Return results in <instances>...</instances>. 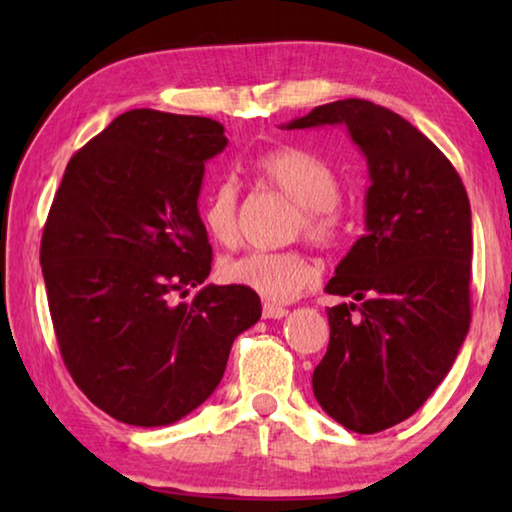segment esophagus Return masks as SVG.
<instances>
[{"mask_svg": "<svg viewBox=\"0 0 512 512\" xmlns=\"http://www.w3.org/2000/svg\"><path fill=\"white\" fill-rule=\"evenodd\" d=\"M262 314H264V318H284L289 314V311L280 307V305H271V302H264Z\"/></svg>", "mask_w": 512, "mask_h": 512, "instance_id": "1", "label": "esophagus"}]
</instances>
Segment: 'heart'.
<instances>
[{
    "instance_id": "1",
    "label": "heart",
    "mask_w": 512,
    "mask_h": 512,
    "mask_svg": "<svg viewBox=\"0 0 512 512\" xmlns=\"http://www.w3.org/2000/svg\"><path fill=\"white\" fill-rule=\"evenodd\" d=\"M257 176L300 205L296 230L318 246L334 244L341 235V178L329 162L300 146H277L255 160ZM201 223L219 246L232 248L241 237V203L235 180L216 183L201 205ZM221 277L273 302L302 296L316 282L318 271L298 250L266 253L253 250L221 264Z\"/></svg>"
}]
</instances>
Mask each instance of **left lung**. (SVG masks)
<instances>
[{
  "instance_id": "8db88e82",
  "label": "left lung",
  "mask_w": 512,
  "mask_h": 512,
  "mask_svg": "<svg viewBox=\"0 0 512 512\" xmlns=\"http://www.w3.org/2000/svg\"><path fill=\"white\" fill-rule=\"evenodd\" d=\"M348 128L366 155V235L325 291L329 345L311 377L323 411L377 433L420 409L452 368L470 329L472 212L443 151L372 101L325 103L282 128Z\"/></svg>"
}]
</instances>
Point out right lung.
<instances>
[{
	"label": "right lung",
	"instance_id": "obj_1",
	"mask_svg": "<svg viewBox=\"0 0 512 512\" xmlns=\"http://www.w3.org/2000/svg\"><path fill=\"white\" fill-rule=\"evenodd\" d=\"M219 121L128 110L67 162L40 264L60 354L92 404L135 427L173 424L214 393L230 348L262 316L255 291L205 284L198 214Z\"/></svg>",
	"mask_w": 512,
	"mask_h": 512
}]
</instances>
